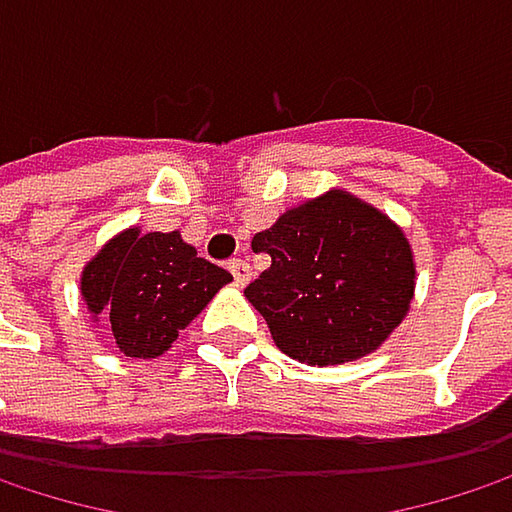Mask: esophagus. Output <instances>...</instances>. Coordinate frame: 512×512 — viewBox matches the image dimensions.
I'll return each mask as SVG.
<instances>
[{
  "instance_id": "esophagus-1",
  "label": "esophagus",
  "mask_w": 512,
  "mask_h": 512,
  "mask_svg": "<svg viewBox=\"0 0 512 512\" xmlns=\"http://www.w3.org/2000/svg\"><path fill=\"white\" fill-rule=\"evenodd\" d=\"M228 269H231V275H234V281H237L240 287H246V284L252 281V266H249L246 260H231Z\"/></svg>"
}]
</instances>
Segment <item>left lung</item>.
Returning <instances> with one entry per match:
<instances>
[{
  "label": "left lung",
  "mask_w": 512,
  "mask_h": 512,
  "mask_svg": "<svg viewBox=\"0 0 512 512\" xmlns=\"http://www.w3.org/2000/svg\"><path fill=\"white\" fill-rule=\"evenodd\" d=\"M272 257L246 287L281 353L344 364L373 353L406 317L415 260L406 234L376 207L332 189L255 234Z\"/></svg>",
  "instance_id": "left-lung-1"
}]
</instances>
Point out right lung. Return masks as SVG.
I'll use <instances>...</instances> for the list:
<instances>
[{
    "instance_id": "right-lung-1",
    "label": "right lung",
    "mask_w": 512,
    "mask_h": 512,
    "mask_svg": "<svg viewBox=\"0 0 512 512\" xmlns=\"http://www.w3.org/2000/svg\"><path fill=\"white\" fill-rule=\"evenodd\" d=\"M228 281V269L198 257L177 231L127 228L85 263L79 290L88 311L106 317L124 356L156 358Z\"/></svg>"
}]
</instances>
